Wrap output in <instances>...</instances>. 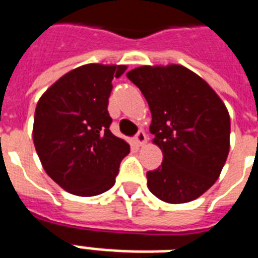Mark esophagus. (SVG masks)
<instances>
[{"mask_svg":"<svg viewBox=\"0 0 258 258\" xmlns=\"http://www.w3.org/2000/svg\"><path fill=\"white\" fill-rule=\"evenodd\" d=\"M135 142H137L139 146L146 145V142H147V137H146V134L143 131H139L137 134V137H135Z\"/></svg>","mask_w":258,"mask_h":258,"instance_id":"34e87169","label":"esophagus"}]
</instances>
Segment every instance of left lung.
I'll list each match as a JSON object with an SVG mask.
<instances>
[{"label":"left lung","instance_id":"8db88e82","mask_svg":"<svg viewBox=\"0 0 258 258\" xmlns=\"http://www.w3.org/2000/svg\"><path fill=\"white\" fill-rule=\"evenodd\" d=\"M127 78L151 111L153 143L163 162L147 172V186L167 204L197 200L218 179L230 147V116L204 79L178 64L143 66Z\"/></svg>","mask_w":258,"mask_h":258}]
</instances>
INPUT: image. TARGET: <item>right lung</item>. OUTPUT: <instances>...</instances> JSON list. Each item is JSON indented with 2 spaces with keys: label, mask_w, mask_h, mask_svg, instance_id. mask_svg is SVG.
I'll return each mask as SVG.
<instances>
[{
  "label": "right lung",
  "mask_w": 258,
  "mask_h": 258,
  "mask_svg": "<svg viewBox=\"0 0 258 258\" xmlns=\"http://www.w3.org/2000/svg\"><path fill=\"white\" fill-rule=\"evenodd\" d=\"M125 66L86 64L58 79L40 97L33 143L45 172L66 191L93 197L115 184L128 143L109 131L108 97Z\"/></svg>",
  "instance_id": "obj_1"
}]
</instances>
